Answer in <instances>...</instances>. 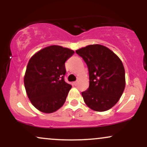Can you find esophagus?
<instances>
[{"instance_id":"esophagus-1","label":"esophagus","mask_w":147,"mask_h":147,"mask_svg":"<svg viewBox=\"0 0 147 147\" xmlns=\"http://www.w3.org/2000/svg\"><path fill=\"white\" fill-rule=\"evenodd\" d=\"M78 83H79V82H78V81H76V82H74V85H75V86H77V85H78Z\"/></svg>"}]
</instances>
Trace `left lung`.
<instances>
[{
	"mask_svg": "<svg viewBox=\"0 0 147 147\" xmlns=\"http://www.w3.org/2000/svg\"><path fill=\"white\" fill-rule=\"evenodd\" d=\"M89 72V88L82 92L92 110L106 111L115 105L125 88V70L122 61L104 45H90L76 50Z\"/></svg>",
	"mask_w": 147,
	"mask_h": 147,
	"instance_id": "left-lung-1",
	"label": "left lung"
}]
</instances>
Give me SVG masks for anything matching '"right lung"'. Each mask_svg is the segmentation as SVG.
<instances>
[{
  "mask_svg": "<svg viewBox=\"0 0 147 147\" xmlns=\"http://www.w3.org/2000/svg\"><path fill=\"white\" fill-rule=\"evenodd\" d=\"M75 52L59 45L46 47L31 57L24 77L25 90L36 109L45 113L59 109L72 88L65 82V62Z\"/></svg>",
  "mask_w": 147,
  "mask_h": 147,
  "instance_id": "add662e5",
  "label": "right lung"
}]
</instances>
